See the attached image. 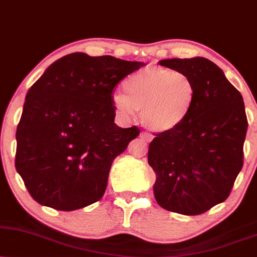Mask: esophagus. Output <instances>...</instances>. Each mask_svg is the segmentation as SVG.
Wrapping results in <instances>:
<instances>
[{
    "label": "esophagus",
    "mask_w": 257,
    "mask_h": 257,
    "mask_svg": "<svg viewBox=\"0 0 257 257\" xmlns=\"http://www.w3.org/2000/svg\"><path fill=\"white\" fill-rule=\"evenodd\" d=\"M140 138H141V139H144L145 141H147V142H151V141H152V139H153V136H152L151 134H148V133H146V132H142L141 134H140Z\"/></svg>",
    "instance_id": "1"
}]
</instances>
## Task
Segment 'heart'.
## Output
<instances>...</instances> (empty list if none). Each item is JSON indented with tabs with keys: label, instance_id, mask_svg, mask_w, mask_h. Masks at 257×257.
<instances>
[{
	"label": "heart",
	"instance_id": "heart-1",
	"mask_svg": "<svg viewBox=\"0 0 257 257\" xmlns=\"http://www.w3.org/2000/svg\"><path fill=\"white\" fill-rule=\"evenodd\" d=\"M124 92L111 96L119 115L132 118L142 110L141 118L154 132H168L179 126L192 111L197 89L188 74L164 67H149L129 76Z\"/></svg>",
	"mask_w": 257,
	"mask_h": 257
}]
</instances>
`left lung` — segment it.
<instances>
[{"instance_id": "left-lung-1", "label": "left lung", "mask_w": 257, "mask_h": 257, "mask_svg": "<svg viewBox=\"0 0 257 257\" xmlns=\"http://www.w3.org/2000/svg\"><path fill=\"white\" fill-rule=\"evenodd\" d=\"M193 79L196 102L179 126L155 135L148 164L162 209L196 216L223 203L243 167L248 129L244 102L223 71L206 58L160 60Z\"/></svg>"}]
</instances>
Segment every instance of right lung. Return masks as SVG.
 I'll use <instances>...</instances> for the list:
<instances>
[{"label":"right lung","instance_id":"1","mask_svg":"<svg viewBox=\"0 0 257 257\" xmlns=\"http://www.w3.org/2000/svg\"><path fill=\"white\" fill-rule=\"evenodd\" d=\"M144 65L76 52L31 86L16 129L15 167L35 201L73 211L103 197L112 161L140 134L113 123L112 91Z\"/></svg>","mask_w":257,"mask_h":257}]
</instances>
